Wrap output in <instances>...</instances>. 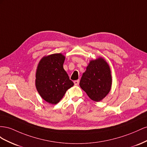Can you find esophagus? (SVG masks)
<instances>
[{"mask_svg": "<svg viewBox=\"0 0 147 147\" xmlns=\"http://www.w3.org/2000/svg\"><path fill=\"white\" fill-rule=\"evenodd\" d=\"M74 85H75V86H78V85L79 84V80L74 81Z\"/></svg>", "mask_w": 147, "mask_h": 147, "instance_id": "esophagus-1", "label": "esophagus"}]
</instances>
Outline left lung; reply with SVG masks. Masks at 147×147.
<instances>
[{
	"label": "left lung",
	"mask_w": 147,
	"mask_h": 147,
	"mask_svg": "<svg viewBox=\"0 0 147 147\" xmlns=\"http://www.w3.org/2000/svg\"><path fill=\"white\" fill-rule=\"evenodd\" d=\"M111 83L110 67L103 58H99L90 62L79 85L90 99L99 102L109 93Z\"/></svg>",
	"instance_id": "1"
}]
</instances>
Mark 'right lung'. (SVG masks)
Instances as JSON below:
<instances>
[{
    "mask_svg": "<svg viewBox=\"0 0 147 147\" xmlns=\"http://www.w3.org/2000/svg\"><path fill=\"white\" fill-rule=\"evenodd\" d=\"M65 57L55 53L42 58L37 66L36 86L41 97L51 104H57L66 90L74 86L63 69Z\"/></svg>",
    "mask_w": 147,
    "mask_h": 147,
    "instance_id": "right-lung-1",
    "label": "right lung"
}]
</instances>
